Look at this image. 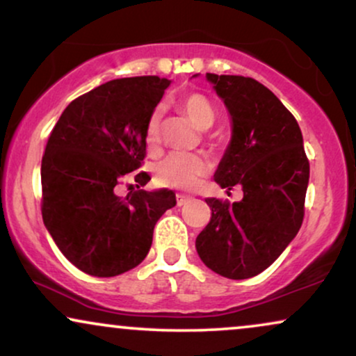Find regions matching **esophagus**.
<instances>
[{
	"label": "esophagus",
	"instance_id": "34e87169",
	"mask_svg": "<svg viewBox=\"0 0 356 356\" xmlns=\"http://www.w3.org/2000/svg\"><path fill=\"white\" fill-rule=\"evenodd\" d=\"M177 202H178V206L181 207V206H186L188 202H191V197L189 196H184V194H177Z\"/></svg>",
	"mask_w": 356,
	"mask_h": 356
}]
</instances>
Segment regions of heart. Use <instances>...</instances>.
Segmentation results:
<instances>
[{"instance_id": "1", "label": "heart", "mask_w": 356, "mask_h": 356, "mask_svg": "<svg viewBox=\"0 0 356 356\" xmlns=\"http://www.w3.org/2000/svg\"><path fill=\"white\" fill-rule=\"evenodd\" d=\"M178 106L199 129H209L216 121L213 105L206 95L199 94V92H189V94L179 97ZM160 124H162V110L155 108L145 124V144L150 150L159 145ZM207 172L209 163L202 155L173 154L157 165L155 178L162 186L191 191L197 186L201 178L206 177Z\"/></svg>"}]
</instances>
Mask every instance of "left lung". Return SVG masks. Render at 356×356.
I'll return each instance as SVG.
<instances>
[{
	"instance_id": "left-lung-1",
	"label": "left lung",
	"mask_w": 356,
	"mask_h": 356,
	"mask_svg": "<svg viewBox=\"0 0 356 356\" xmlns=\"http://www.w3.org/2000/svg\"><path fill=\"white\" fill-rule=\"evenodd\" d=\"M207 79L232 116V143L216 181L240 202L206 199L212 211L196 238L204 264L227 279L266 270L298 233L305 217L309 160L295 116L252 77L211 74Z\"/></svg>"
}]
</instances>
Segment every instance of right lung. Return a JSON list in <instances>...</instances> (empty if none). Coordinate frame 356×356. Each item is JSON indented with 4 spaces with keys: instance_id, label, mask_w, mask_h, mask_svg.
Segmentation results:
<instances>
[{
    "instance_id": "1",
    "label": "right lung",
    "mask_w": 356,
    "mask_h": 356,
    "mask_svg": "<svg viewBox=\"0 0 356 356\" xmlns=\"http://www.w3.org/2000/svg\"><path fill=\"white\" fill-rule=\"evenodd\" d=\"M170 81L159 76L105 82L66 106L42 157V217L53 241L77 269L115 277L139 266L154 227L175 207L173 191L116 186L143 167L145 124ZM136 186L145 172L133 173Z\"/></svg>"
}]
</instances>
